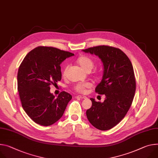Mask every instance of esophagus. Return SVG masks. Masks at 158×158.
<instances>
[{"instance_id":"obj_1","label":"esophagus","mask_w":158,"mask_h":158,"mask_svg":"<svg viewBox=\"0 0 158 158\" xmlns=\"http://www.w3.org/2000/svg\"><path fill=\"white\" fill-rule=\"evenodd\" d=\"M76 98H79V99H85V98H86V96L78 95V96H76Z\"/></svg>"}]
</instances>
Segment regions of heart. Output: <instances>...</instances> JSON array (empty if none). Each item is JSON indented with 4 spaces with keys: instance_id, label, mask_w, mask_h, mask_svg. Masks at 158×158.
I'll return each instance as SVG.
<instances>
[{
    "instance_id": "1",
    "label": "heart",
    "mask_w": 158,
    "mask_h": 158,
    "mask_svg": "<svg viewBox=\"0 0 158 158\" xmlns=\"http://www.w3.org/2000/svg\"><path fill=\"white\" fill-rule=\"evenodd\" d=\"M77 62L78 64L85 71L91 70L94 66V61L87 56H81L77 60ZM68 69V66H66L64 70V75L66 74V72ZM91 87V84L89 82H84V83H79L77 84L74 87V89L79 93H84L85 91V89L89 88Z\"/></svg>"
}]
</instances>
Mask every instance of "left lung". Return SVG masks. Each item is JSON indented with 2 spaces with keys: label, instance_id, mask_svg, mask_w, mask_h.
I'll list each match as a JSON object with an SVG mask.
<instances>
[{
  "label": "left lung",
  "instance_id": "1",
  "mask_svg": "<svg viewBox=\"0 0 158 158\" xmlns=\"http://www.w3.org/2000/svg\"><path fill=\"white\" fill-rule=\"evenodd\" d=\"M98 56L104 71L102 80L95 89L105 94L103 103L91 98V107L86 111L89 122L96 128L107 131L117 125L126 115L132 103L136 82L132 64L120 49L100 45L82 50Z\"/></svg>",
  "mask_w": 158,
  "mask_h": 158
}]
</instances>
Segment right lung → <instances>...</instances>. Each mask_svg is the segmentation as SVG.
Returning <instances> with one entry per match:
<instances>
[{
	"label": "right lung",
	"mask_w": 158,
	"mask_h": 158,
	"mask_svg": "<svg viewBox=\"0 0 158 158\" xmlns=\"http://www.w3.org/2000/svg\"><path fill=\"white\" fill-rule=\"evenodd\" d=\"M74 54L52 47L40 46L24 57L18 73V90L21 105L36 123L49 126L63 115L72 96L61 92L57 98L50 85L62 79L60 64Z\"/></svg>",
	"instance_id": "right-lung-1"
}]
</instances>
